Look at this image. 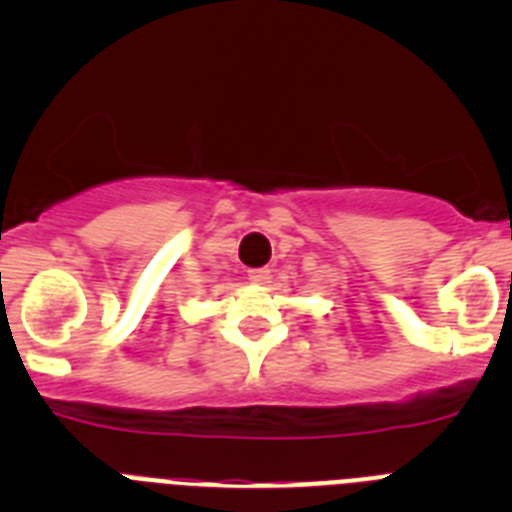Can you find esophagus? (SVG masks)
Segmentation results:
<instances>
[{
    "mask_svg": "<svg viewBox=\"0 0 512 512\" xmlns=\"http://www.w3.org/2000/svg\"><path fill=\"white\" fill-rule=\"evenodd\" d=\"M248 279H251L253 284H269L271 271L266 269V266H261V269H251L248 271Z\"/></svg>",
    "mask_w": 512,
    "mask_h": 512,
    "instance_id": "1",
    "label": "esophagus"
}]
</instances>
